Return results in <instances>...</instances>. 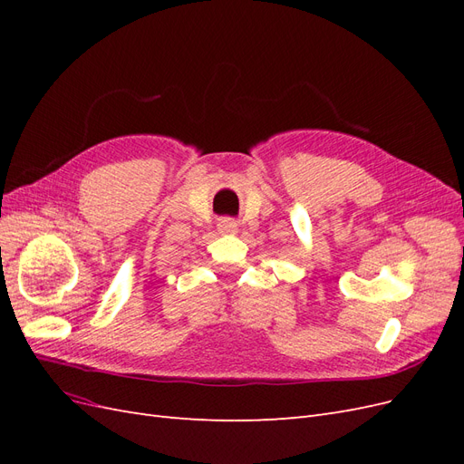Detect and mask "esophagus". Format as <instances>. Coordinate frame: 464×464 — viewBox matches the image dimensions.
I'll use <instances>...</instances> for the list:
<instances>
[{
	"label": "esophagus",
	"instance_id": "34e87169",
	"mask_svg": "<svg viewBox=\"0 0 464 464\" xmlns=\"http://www.w3.org/2000/svg\"><path fill=\"white\" fill-rule=\"evenodd\" d=\"M218 232L220 234H236L237 232V222L232 218H220L218 220Z\"/></svg>",
	"mask_w": 464,
	"mask_h": 464
}]
</instances>
